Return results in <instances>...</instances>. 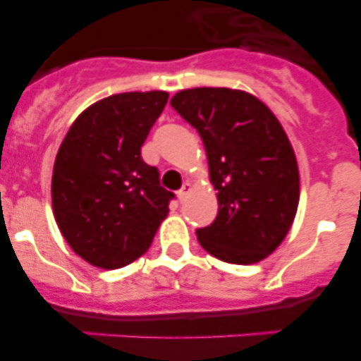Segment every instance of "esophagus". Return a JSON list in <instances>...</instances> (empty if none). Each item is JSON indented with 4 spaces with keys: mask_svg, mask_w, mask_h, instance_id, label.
Segmentation results:
<instances>
[{
    "mask_svg": "<svg viewBox=\"0 0 361 361\" xmlns=\"http://www.w3.org/2000/svg\"><path fill=\"white\" fill-rule=\"evenodd\" d=\"M190 193H191V184H190V183H186V184H184L183 188H180V190L177 191L178 200H180V202H183V200H186V197L190 195Z\"/></svg>",
    "mask_w": 361,
    "mask_h": 361,
    "instance_id": "obj_1",
    "label": "esophagus"
}]
</instances>
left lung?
Instances as JSON below:
<instances>
[{"label":"left lung","mask_w":361,"mask_h":361,"mask_svg":"<svg viewBox=\"0 0 361 361\" xmlns=\"http://www.w3.org/2000/svg\"><path fill=\"white\" fill-rule=\"evenodd\" d=\"M171 106L199 132L216 190L219 213L197 229L199 244L228 264H257L282 244L295 220L300 175L275 114L231 88H190Z\"/></svg>","instance_id":"1"}]
</instances>
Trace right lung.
<instances>
[{
	"mask_svg": "<svg viewBox=\"0 0 361 361\" xmlns=\"http://www.w3.org/2000/svg\"><path fill=\"white\" fill-rule=\"evenodd\" d=\"M166 92H126L86 108L63 139L52 173L61 235L82 260L119 269L145 255L173 193L141 157Z\"/></svg>",
	"mask_w": 361,
	"mask_h": 361,
	"instance_id": "1",
	"label": "right lung"
}]
</instances>
